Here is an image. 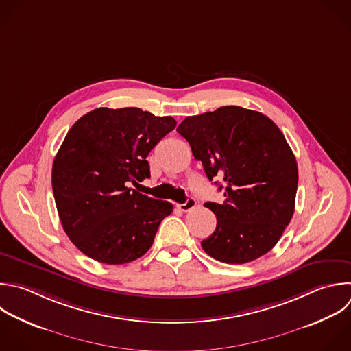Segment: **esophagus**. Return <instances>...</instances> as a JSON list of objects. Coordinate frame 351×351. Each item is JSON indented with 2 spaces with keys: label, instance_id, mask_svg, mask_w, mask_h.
<instances>
[{
  "label": "esophagus",
  "instance_id": "obj_1",
  "mask_svg": "<svg viewBox=\"0 0 351 351\" xmlns=\"http://www.w3.org/2000/svg\"><path fill=\"white\" fill-rule=\"evenodd\" d=\"M195 206H196V200H195L193 197H188L185 203L177 204V207H178L181 211H189V210H192Z\"/></svg>",
  "mask_w": 351,
  "mask_h": 351
}]
</instances>
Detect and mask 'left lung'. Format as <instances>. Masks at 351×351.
<instances>
[{
    "label": "left lung",
    "instance_id": "8db88e82",
    "mask_svg": "<svg viewBox=\"0 0 351 351\" xmlns=\"http://www.w3.org/2000/svg\"><path fill=\"white\" fill-rule=\"evenodd\" d=\"M177 132L208 180L223 181V203H204L217 228L202 241L203 250L225 263L269 252L293 215L298 188V165L281 130L258 111L225 106L186 117Z\"/></svg>",
    "mask_w": 351,
    "mask_h": 351
}]
</instances>
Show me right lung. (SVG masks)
<instances>
[{"instance_id":"add662e5","label":"right lung","mask_w":351,"mask_h":351,"mask_svg":"<svg viewBox=\"0 0 351 351\" xmlns=\"http://www.w3.org/2000/svg\"><path fill=\"white\" fill-rule=\"evenodd\" d=\"M141 108H96L69 130L52 167L63 229L89 258L122 265L143 256L173 204L129 184L149 177L151 149L176 128Z\"/></svg>"}]
</instances>
